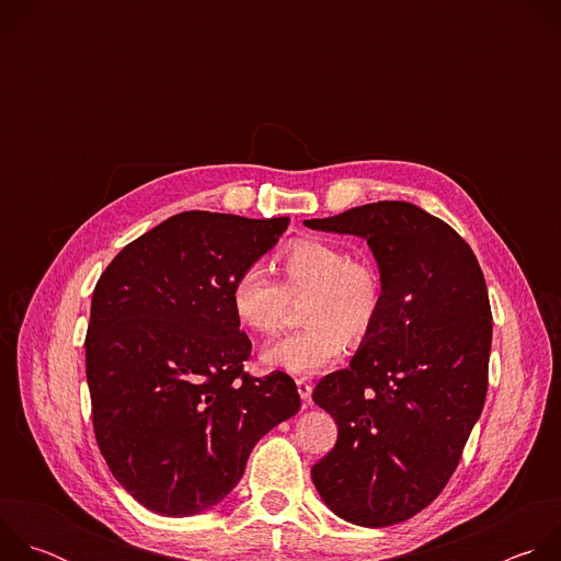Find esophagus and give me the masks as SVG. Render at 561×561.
Wrapping results in <instances>:
<instances>
[{
	"instance_id": "esophagus-1",
	"label": "esophagus",
	"mask_w": 561,
	"mask_h": 561,
	"mask_svg": "<svg viewBox=\"0 0 561 561\" xmlns=\"http://www.w3.org/2000/svg\"><path fill=\"white\" fill-rule=\"evenodd\" d=\"M295 383H297V392H299V397L304 399V402H308V399H310V392H312L310 381H306V379H297Z\"/></svg>"
}]
</instances>
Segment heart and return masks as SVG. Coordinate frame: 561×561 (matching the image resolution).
<instances>
[{
	"mask_svg": "<svg viewBox=\"0 0 561 561\" xmlns=\"http://www.w3.org/2000/svg\"><path fill=\"white\" fill-rule=\"evenodd\" d=\"M277 282L264 266L251 264L230 284V308L239 324L257 335L275 333L286 319L290 299L301 304V331L279 337L264 351V362L290 375L308 377L331 366L346 342L362 346L375 331L386 282L375 260L351 255L327 239H293L277 255Z\"/></svg>",
	"mask_w": 561,
	"mask_h": 561,
	"instance_id": "1",
	"label": "heart"
}]
</instances>
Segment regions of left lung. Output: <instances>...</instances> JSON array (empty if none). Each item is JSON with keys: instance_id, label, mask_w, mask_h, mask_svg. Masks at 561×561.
Returning a JSON list of instances; mask_svg holds the SVG:
<instances>
[{"instance_id": "1", "label": "left lung", "mask_w": 561, "mask_h": 561, "mask_svg": "<svg viewBox=\"0 0 561 561\" xmlns=\"http://www.w3.org/2000/svg\"><path fill=\"white\" fill-rule=\"evenodd\" d=\"M304 224L364 237L386 282L370 337L312 390L337 424L312 484L346 522L392 526L444 491L482 415L493 340L484 273L446 221L409 202Z\"/></svg>"}]
</instances>
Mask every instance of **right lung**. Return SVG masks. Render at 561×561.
<instances>
[{
    "mask_svg": "<svg viewBox=\"0 0 561 561\" xmlns=\"http://www.w3.org/2000/svg\"><path fill=\"white\" fill-rule=\"evenodd\" d=\"M288 217L180 213L124 247L91 301L87 379L98 446L148 511L210 508L253 446L299 411L290 375L244 370L251 340L230 284L268 253Z\"/></svg>",
    "mask_w": 561,
    "mask_h": 561,
    "instance_id": "obj_1",
    "label": "right lung"
}]
</instances>
